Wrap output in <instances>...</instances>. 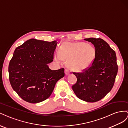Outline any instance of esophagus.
I'll use <instances>...</instances> for the list:
<instances>
[{
	"mask_svg": "<svg viewBox=\"0 0 128 128\" xmlns=\"http://www.w3.org/2000/svg\"><path fill=\"white\" fill-rule=\"evenodd\" d=\"M65 74H66V75H68L69 74H70V70H68V69H65Z\"/></svg>",
	"mask_w": 128,
	"mask_h": 128,
	"instance_id": "obj_1",
	"label": "esophagus"
}]
</instances>
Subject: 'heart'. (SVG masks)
Instances as JSON below:
<instances>
[{
	"label": "heart",
	"mask_w": 128,
	"mask_h": 128,
	"mask_svg": "<svg viewBox=\"0 0 128 128\" xmlns=\"http://www.w3.org/2000/svg\"><path fill=\"white\" fill-rule=\"evenodd\" d=\"M96 57V50L92 45L84 42H65L62 45L60 53H56L55 59L58 63L62 60H66L71 69L82 71L92 64Z\"/></svg>",
	"instance_id": "obj_1"
}]
</instances>
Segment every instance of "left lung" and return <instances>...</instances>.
Instances as JSON below:
<instances>
[{
  "instance_id": "obj_1",
  "label": "left lung",
  "mask_w": 128,
  "mask_h": 128,
  "mask_svg": "<svg viewBox=\"0 0 128 128\" xmlns=\"http://www.w3.org/2000/svg\"><path fill=\"white\" fill-rule=\"evenodd\" d=\"M96 50L92 64L82 72H73L77 81L72 88L80 99L95 102L104 98L114 86L118 66L116 56L108 44L100 38H85Z\"/></svg>"
}]
</instances>
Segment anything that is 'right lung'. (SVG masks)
Here are the masks:
<instances>
[{
    "mask_svg": "<svg viewBox=\"0 0 128 128\" xmlns=\"http://www.w3.org/2000/svg\"><path fill=\"white\" fill-rule=\"evenodd\" d=\"M57 41L32 38L14 50L9 66V79L13 90L22 99L36 104L47 99L58 80L65 76L64 68L52 70Z\"/></svg>",
    "mask_w": 128,
    "mask_h": 128,
    "instance_id": "obj_1",
    "label": "right lung"
}]
</instances>
